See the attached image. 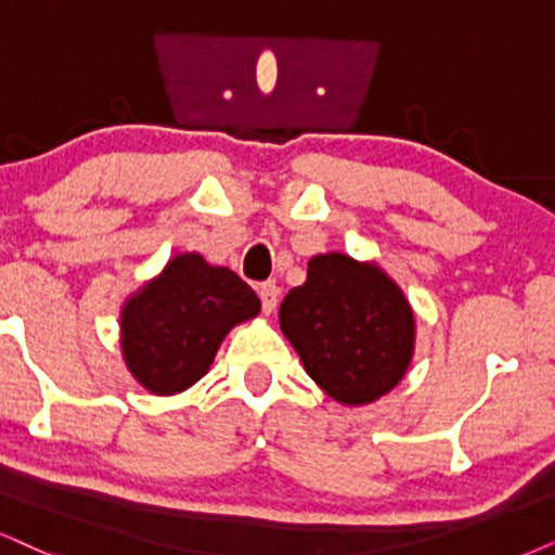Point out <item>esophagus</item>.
I'll use <instances>...</instances> for the list:
<instances>
[{
    "label": "esophagus",
    "instance_id": "1",
    "mask_svg": "<svg viewBox=\"0 0 555 555\" xmlns=\"http://www.w3.org/2000/svg\"><path fill=\"white\" fill-rule=\"evenodd\" d=\"M279 294H282V289H279L276 282H263L261 286H258V297H261V307L266 314H271L273 310H276Z\"/></svg>",
    "mask_w": 555,
    "mask_h": 555
}]
</instances>
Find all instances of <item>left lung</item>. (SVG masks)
<instances>
[{
  "label": "left lung",
  "mask_w": 555,
  "mask_h": 555,
  "mask_svg": "<svg viewBox=\"0 0 555 555\" xmlns=\"http://www.w3.org/2000/svg\"><path fill=\"white\" fill-rule=\"evenodd\" d=\"M282 330L307 374L343 404H369L410 366L415 320L376 266L343 254L314 256L307 282L282 301Z\"/></svg>",
  "instance_id": "left-lung-1"
}]
</instances>
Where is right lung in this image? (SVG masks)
<instances>
[{
  "label": "right lung",
  "mask_w": 555,
  "mask_h": 555,
  "mask_svg": "<svg viewBox=\"0 0 555 555\" xmlns=\"http://www.w3.org/2000/svg\"><path fill=\"white\" fill-rule=\"evenodd\" d=\"M258 310L256 292L235 271L177 256L125 305V363L153 395H177L207 374L230 327Z\"/></svg>",
  "instance_id": "right-lung-1"
}]
</instances>
